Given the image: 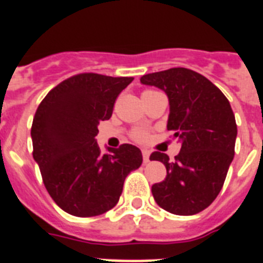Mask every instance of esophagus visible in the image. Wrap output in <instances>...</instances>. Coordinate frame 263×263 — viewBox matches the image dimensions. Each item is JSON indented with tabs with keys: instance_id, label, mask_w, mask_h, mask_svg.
<instances>
[{
	"instance_id": "obj_1",
	"label": "esophagus",
	"mask_w": 263,
	"mask_h": 263,
	"mask_svg": "<svg viewBox=\"0 0 263 263\" xmlns=\"http://www.w3.org/2000/svg\"><path fill=\"white\" fill-rule=\"evenodd\" d=\"M142 157H143V163H147L150 160V152L147 148H142Z\"/></svg>"
}]
</instances>
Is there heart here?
Returning <instances> with one entry per match:
<instances>
[{"instance_id": "b5f03b06", "label": "heart", "mask_w": 263, "mask_h": 263, "mask_svg": "<svg viewBox=\"0 0 263 263\" xmlns=\"http://www.w3.org/2000/svg\"><path fill=\"white\" fill-rule=\"evenodd\" d=\"M146 92H147V90H146ZM133 137L137 139V141H145L146 137H147V134H146L145 130L138 129V130H136V132H134Z\"/></svg>"}]
</instances>
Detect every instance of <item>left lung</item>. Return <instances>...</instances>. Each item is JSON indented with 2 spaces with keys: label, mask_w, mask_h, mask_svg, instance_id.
I'll use <instances>...</instances> for the list:
<instances>
[{
  "label": "left lung",
  "mask_w": 263,
  "mask_h": 263,
  "mask_svg": "<svg viewBox=\"0 0 263 263\" xmlns=\"http://www.w3.org/2000/svg\"><path fill=\"white\" fill-rule=\"evenodd\" d=\"M141 83L167 95V130L182 142L174 162L163 153L150 155L167 170L163 182L152 187L153 196L167 212L196 215L220 194L233 160L237 125L231 104L213 83L187 68L143 75Z\"/></svg>",
  "instance_id": "1"
}]
</instances>
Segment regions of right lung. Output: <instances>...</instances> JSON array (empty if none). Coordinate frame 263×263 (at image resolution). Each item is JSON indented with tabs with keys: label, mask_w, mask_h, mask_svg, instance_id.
<instances>
[{
	"label": "right lung",
	"mask_w": 263,
	"mask_h": 263,
	"mask_svg": "<svg viewBox=\"0 0 263 263\" xmlns=\"http://www.w3.org/2000/svg\"><path fill=\"white\" fill-rule=\"evenodd\" d=\"M133 78L80 73L62 81L39 104L32 120V157L50 196L78 217L105 213L118 203L125 178L142 164L129 143L103 153L95 137L109 120L121 90Z\"/></svg>",
	"instance_id": "add662e5"
}]
</instances>
